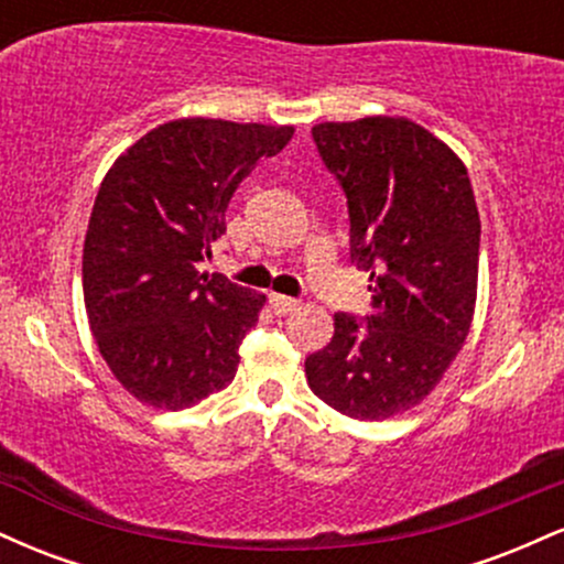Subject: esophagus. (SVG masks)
I'll return each mask as SVG.
<instances>
[{
  "instance_id": "1",
  "label": "esophagus",
  "mask_w": 564,
  "mask_h": 564,
  "mask_svg": "<svg viewBox=\"0 0 564 564\" xmlns=\"http://www.w3.org/2000/svg\"><path fill=\"white\" fill-rule=\"evenodd\" d=\"M270 304H273V310L278 315H289V313H294L296 307H300V300H294V296L273 294V296H270Z\"/></svg>"
}]
</instances>
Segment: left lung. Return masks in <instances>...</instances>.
Segmentation results:
<instances>
[{"instance_id":"1","label":"left lung","mask_w":564,"mask_h":564,"mask_svg":"<svg viewBox=\"0 0 564 564\" xmlns=\"http://www.w3.org/2000/svg\"><path fill=\"white\" fill-rule=\"evenodd\" d=\"M313 140L347 196L349 260L371 273L373 315L336 313L304 373L334 411L379 422L422 403L467 339L480 215L462 159L413 121H326Z\"/></svg>"}]
</instances>
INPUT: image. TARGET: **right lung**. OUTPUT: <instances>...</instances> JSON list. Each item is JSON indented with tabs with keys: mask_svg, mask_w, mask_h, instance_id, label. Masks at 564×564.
<instances>
[{
	"mask_svg": "<svg viewBox=\"0 0 564 564\" xmlns=\"http://www.w3.org/2000/svg\"><path fill=\"white\" fill-rule=\"evenodd\" d=\"M294 127L177 119L116 159L84 238V304L129 394L183 411L228 387L264 294L200 275L236 187Z\"/></svg>",
	"mask_w": 564,
	"mask_h": 564,
	"instance_id": "obj_1",
	"label": "right lung"
}]
</instances>
